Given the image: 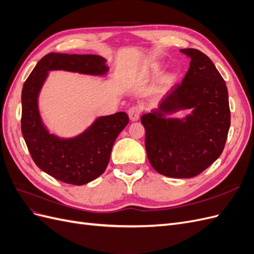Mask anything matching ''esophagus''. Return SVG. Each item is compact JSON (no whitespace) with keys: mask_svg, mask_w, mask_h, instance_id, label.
Wrapping results in <instances>:
<instances>
[{"mask_svg":"<svg viewBox=\"0 0 254 254\" xmlns=\"http://www.w3.org/2000/svg\"><path fill=\"white\" fill-rule=\"evenodd\" d=\"M140 114H141V107L140 106H132L131 108L128 110L129 119L131 120L132 122L139 120Z\"/></svg>","mask_w":254,"mask_h":254,"instance_id":"esophagus-1","label":"esophagus"}]
</instances>
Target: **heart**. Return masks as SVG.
I'll list each match as a JSON object with an SVG mask.
<instances>
[{
	"label": "heart",
	"instance_id": "b5f03b06",
	"mask_svg": "<svg viewBox=\"0 0 254 254\" xmlns=\"http://www.w3.org/2000/svg\"><path fill=\"white\" fill-rule=\"evenodd\" d=\"M167 81H168V80H166V82H167Z\"/></svg>",
	"mask_w": 254,
	"mask_h": 254
}]
</instances>
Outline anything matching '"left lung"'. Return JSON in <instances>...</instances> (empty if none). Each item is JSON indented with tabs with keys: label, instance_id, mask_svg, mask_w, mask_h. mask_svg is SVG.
Returning a JSON list of instances; mask_svg holds the SVG:
<instances>
[{
	"label": "left lung",
	"instance_id": "obj_1",
	"mask_svg": "<svg viewBox=\"0 0 254 254\" xmlns=\"http://www.w3.org/2000/svg\"><path fill=\"white\" fill-rule=\"evenodd\" d=\"M180 52L190 58L186 76L141 122L151 166L171 178H191L221 155L231 114L226 82L211 59L195 49ZM187 109L192 113L186 118H166Z\"/></svg>",
	"mask_w": 254,
	"mask_h": 254
}]
</instances>
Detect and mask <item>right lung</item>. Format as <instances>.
I'll return each mask as SVG.
<instances>
[{
    "mask_svg": "<svg viewBox=\"0 0 254 254\" xmlns=\"http://www.w3.org/2000/svg\"><path fill=\"white\" fill-rule=\"evenodd\" d=\"M56 70L102 76L109 68L106 59L98 55L50 53L23 84L21 130L34 162L57 180L82 186L106 171L112 146L129 118L125 112L97 118L82 133L70 139L50 133L40 117L38 96L49 72Z\"/></svg>",
    "mask_w": 254,
    "mask_h": 254,
    "instance_id": "obj_1",
    "label": "right lung"
}]
</instances>
